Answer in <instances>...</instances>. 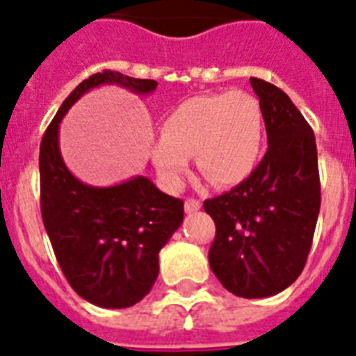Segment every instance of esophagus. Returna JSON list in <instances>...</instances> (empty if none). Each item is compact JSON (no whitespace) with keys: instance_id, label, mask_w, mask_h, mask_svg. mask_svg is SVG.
<instances>
[{"instance_id":"esophagus-1","label":"esophagus","mask_w":356,"mask_h":356,"mask_svg":"<svg viewBox=\"0 0 356 356\" xmlns=\"http://www.w3.org/2000/svg\"><path fill=\"white\" fill-rule=\"evenodd\" d=\"M199 208H201V201H197V199H186L184 201V212L186 213L197 212Z\"/></svg>"}]
</instances>
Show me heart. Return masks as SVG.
<instances>
[{"label":"heart","instance_id":"1","mask_svg":"<svg viewBox=\"0 0 356 356\" xmlns=\"http://www.w3.org/2000/svg\"><path fill=\"white\" fill-rule=\"evenodd\" d=\"M261 140L258 98L245 91L201 95L181 102L163 118L152 161L170 188L181 186L190 155L210 183L230 186L250 175Z\"/></svg>","mask_w":356,"mask_h":356}]
</instances>
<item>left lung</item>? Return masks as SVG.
Listing matches in <instances>:
<instances>
[{
  "mask_svg": "<svg viewBox=\"0 0 356 356\" xmlns=\"http://www.w3.org/2000/svg\"><path fill=\"white\" fill-rule=\"evenodd\" d=\"M261 106L268 149L243 183L204 201L216 223L208 261L241 298L282 293L302 274L320 212L314 133L293 100L250 78Z\"/></svg>",
  "mask_w": 356,
  "mask_h": 356,
  "instance_id": "obj_1",
  "label": "left lung"
}]
</instances>
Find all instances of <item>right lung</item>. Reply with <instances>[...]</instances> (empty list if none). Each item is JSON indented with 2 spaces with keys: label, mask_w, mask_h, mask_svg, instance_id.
Returning a JSON list of instances; mask_svg holds the SVG:
<instances>
[{
  "label": "right lung",
  "mask_w": 356,
  "mask_h": 356,
  "mask_svg": "<svg viewBox=\"0 0 356 356\" xmlns=\"http://www.w3.org/2000/svg\"><path fill=\"white\" fill-rule=\"evenodd\" d=\"M113 83L137 95L155 91V80L102 71L78 83L49 124L40 144V204L54 256L78 296L106 309L131 307L152 291L159 252L181 227V199L137 175L115 186H89L69 172L58 129L69 108L89 89Z\"/></svg>",
  "instance_id": "add662e5"
}]
</instances>
